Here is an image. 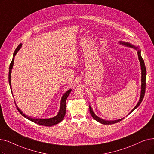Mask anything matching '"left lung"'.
Listing matches in <instances>:
<instances>
[{
  "instance_id": "1",
  "label": "left lung",
  "mask_w": 154,
  "mask_h": 154,
  "mask_svg": "<svg viewBox=\"0 0 154 154\" xmlns=\"http://www.w3.org/2000/svg\"><path fill=\"white\" fill-rule=\"evenodd\" d=\"M120 43L122 44H123L126 46H130V47H133L135 49L137 50L138 48L137 47H135V46L131 45V44L128 43H125V42H119ZM140 52H141V51L140 50H138V59H139V61L140 62V65H141V69H142V89H141V94H140V98L139 99V101L138 103V104L136 105V106L134 108H133L132 109V111L130 112H132L133 111H134L137 108H138V107L139 106V105L141 104L142 101H143V99L144 97V96H145V87H146V82H145V80H146V68H145V63H144V61L143 60L141 56V54H140ZM89 111L91 112V116H92V118L94 119L95 120H96L97 122L101 123L102 124H104V125H111V124H114V123H118L120 121H122V120L123 119V118H122V119H118V120H114V121H108V120H104L103 119H101L99 118L98 116H97L95 114L94 112H93L91 107L89 106Z\"/></svg>"
}]
</instances>
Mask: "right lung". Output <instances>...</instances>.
<instances>
[{"label":"right lung","instance_id":"right-lung-1","mask_svg":"<svg viewBox=\"0 0 154 154\" xmlns=\"http://www.w3.org/2000/svg\"><path fill=\"white\" fill-rule=\"evenodd\" d=\"M22 46V44H19V46L16 48V49L14 51V54H13V58L10 64V66H9V85H10V88H11V72H12V69L13 65H14V57L16 55L17 52L19 50V49L21 48ZM71 89H69L68 91H66L65 94L62 96V100H61V104H60V111L58 113V115L51 118H48V119H36V118H31L30 117H28L26 115H25L22 112V111L19 109V108L17 107V109L19 111V112L21 113V114L25 118H26L27 119H28L30 121L34 122L35 123H37L38 125H43L45 126H51L54 125L58 124L60 122L62 121V119H63L65 115V112H66V99H67L69 95L70 94V93L71 92ZM12 92V91H11Z\"/></svg>","mask_w":154,"mask_h":154}]
</instances>
